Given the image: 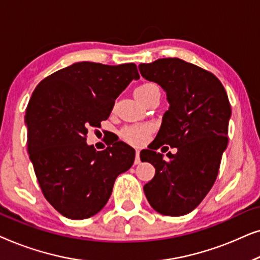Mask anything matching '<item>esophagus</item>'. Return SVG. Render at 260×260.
Segmentation results:
<instances>
[{
	"label": "esophagus",
	"instance_id": "esophagus-1",
	"mask_svg": "<svg viewBox=\"0 0 260 260\" xmlns=\"http://www.w3.org/2000/svg\"><path fill=\"white\" fill-rule=\"evenodd\" d=\"M141 158H140V150H136V157H135V165H140Z\"/></svg>",
	"mask_w": 260,
	"mask_h": 260
}]
</instances>
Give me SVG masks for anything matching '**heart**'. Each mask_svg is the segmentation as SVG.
I'll use <instances>...</instances> for the list:
<instances>
[{"mask_svg":"<svg viewBox=\"0 0 260 260\" xmlns=\"http://www.w3.org/2000/svg\"><path fill=\"white\" fill-rule=\"evenodd\" d=\"M151 88H157L154 84H144L141 85L135 90V93H141V92H145L151 90ZM154 126L151 124H137V125H129L125 126L120 131L123 140L126 141L127 143L134 145H141L147 142L149 138V135L152 133Z\"/></svg>","mask_w":260,"mask_h":260,"instance_id":"obj_1","label":"heart"}]
</instances>
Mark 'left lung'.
<instances>
[{
    "label": "left lung",
    "mask_w": 260,
    "mask_h": 260,
    "mask_svg": "<svg viewBox=\"0 0 260 260\" xmlns=\"http://www.w3.org/2000/svg\"><path fill=\"white\" fill-rule=\"evenodd\" d=\"M138 69L142 77L165 90L169 103L157 136L149 149L141 151V161L155 167L144 194L159 214H188L200 205L218 176L229 143V97L214 74L179 58L141 63ZM163 144L176 147L178 152H169L165 160L155 152Z\"/></svg>",
    "instance_id": "left-lung-1"
}]
</instances>
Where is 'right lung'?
I'll return each mask as SVG.
<instances>
[{
    "mask_svg": "<svg viewBox=\"0 0 260 260\" xmlns=\"http://www.w3.org/2000/svg\"><path fill=\"white\" fill-rule=\"evenodd\" d=\"M134 79H140L135 63L81 61L45 78L31 94L24 116L28 154L46 200L66 218L102 211L117 176L134 165L135 149L122 141L103 151L86 143L88 129L109 118Z\"/></svg>",
    "mask_w": 260,
    "mask_h": 260,
    "instance_id": "add662e5",
    "label": "right lung"
}]
</instances>
